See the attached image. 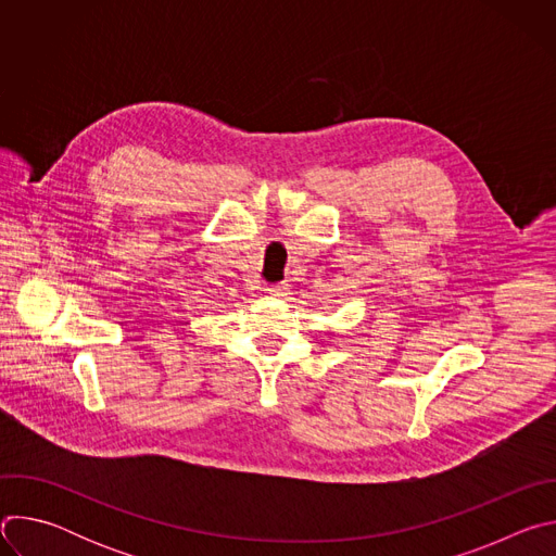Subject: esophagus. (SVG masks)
<instances>
[{"instance_id": "1", "label": "esophagus", "mask_w": 556, "mask_h": 556, "mask_svg": "<svg viewBox=\"0 0 556 556\" xmlns=\"http://www.w3.org/2000/svg\"><path fill=\"white\" fill-rule=\"evenodd\" d=\"M268 292L275 296H283V294H288V283H275L268 288Z\"/></svg>"}]
</instances>
